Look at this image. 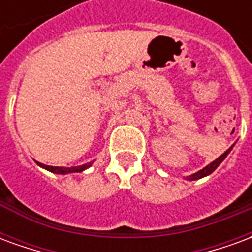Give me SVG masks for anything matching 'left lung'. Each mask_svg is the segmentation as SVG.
Here are the masks:
<instances>
[{"label":"left lung","instance_id":"1","mask_svg":"<svg viewBox=\"0 0 252 252\" xmlns=\"http://www.w3.org/2000/svg\"><path fill=\"white\" fill-rule=\"evenodd\" d=\"M231 150H232V147L228 148L225 153L222 154V155H220V157H219V158H217V159H215V160H213V162H212L211 164H208L206 167H204V169L200 170V171H197V173H194V174L190 175L189 180H191V181L200 180V178H202V177H206V175H209V174H211V173H213V171H215V170H216L217 167H219V164L221 163L222 160L225 159V157H227L228 154H229V151H231Z\"/></svg>","mask_w":252,"mask_h":252}]
</instances>
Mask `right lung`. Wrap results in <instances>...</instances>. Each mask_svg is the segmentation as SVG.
Segmentation results:
<instances>
[{"label": "right lung", "mask_w": 252, "mask_h": 252, "mask_svg": "<svg viewBox=\"0 0 252 252\" xmlns=\"http://www.w3.org/2000/svg\"><path fill=\"white\" fill-rule=\"evenodd\" d=\"M39 163V162H37ZM92 163L82 164V166H77V167H54V166H47V164L39 163V166L44 167L51 173H57V174H67V173H81L83 170H86Z\"/></svg>", "instance_id": "1"}]
</instances>
